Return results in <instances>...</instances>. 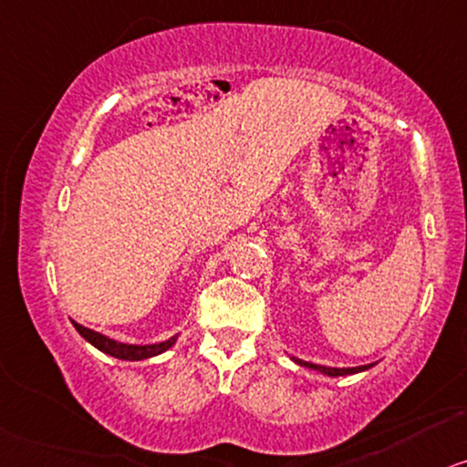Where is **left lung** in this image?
<instances>
[{
    "label": "left lung",
    "instance_id": "obj_1",
    "mask_svg": "<svg viewBox=\"0 0 467 467\" xmlns=\"http://www.w3.org/2000/svg\"><path fill=\"white\" fill-rule=\"evenodd\" d=\"M295 362H297V364H302V366H306V368H315V370H318V373H323V375H329V377L353 375V373H359V370H366V368H370V366H373V364H368V366H356V368H332V366H318V364H310V362H304V359H295Z\"/></svg>",
    "mask_w": 467,
    "mask_h": 467
}]
</instances>
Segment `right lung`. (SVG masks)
<instances>
[{
    "instance_id": "obj_1",
    "label": "right lung",
    "mask_w": 467,
    "mask_h": 467,
    "mask_svg": "<svg viewBox=\"0 0 467 467\" xmlns=\"http://www.w3.org/2000/svg\"><path fill=\"white\" fill-rule=\"evenodd\" d=\"M73 326H75L77 332L84 336V338L90 342V345L97 347L99 351L108 353V356H114L118 359H129V362L159 356V353L170 349V347H172L174 340H176V336H172V338L165 340V342H159V345H125V342L111 340V338H108V336L92 332V329L79 326V323H75V321H73Z\"/></svg>"
}]
</instances>
